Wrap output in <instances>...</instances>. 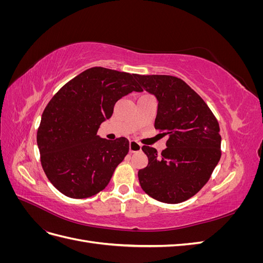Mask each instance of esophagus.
I'll return each mask as SVG.
<instances>
[{
	"label": "esophagus",
	"mask_w": 263,
	"mask_h": 263,
	"mask_svg": "<svg viewBox=\"0 0 263 263\" xmlns=\"http://www.w3.org/2000/svg\"><path fill=\"white\" fill-rule=\"evenodd\" d=\"M141 150V145L139 142L135 141V140H130L129 141V153L134 154V153H138V151Z\"/></svg>",
	"instance_id": "esophagus-1"
}]
</instances>
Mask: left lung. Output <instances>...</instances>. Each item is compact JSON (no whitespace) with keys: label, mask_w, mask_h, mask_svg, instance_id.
Instances as JSON below:
<instances>
[{"label":"left lung","mask_w":263,"mask_h":263,"mask_svg":"<svg viewBox=\"0 0 263 263\" xmlns=\"http://www.w3.org/2000/svg\"><path fill=\"white\" fill-rule=\"evenodd\" d=\"M135 78L157 98L155 128L169 136L160 155L153 147L142 146L148 165L138 171L140 186L159 202H184L208 183L219 161V124L203 99L180 78Z\"/></svg>","instance_id":"8db88e82"}]
</instances>
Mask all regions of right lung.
Masks as SVG:
<instances>
[{"instance_id": "obj_1", "label": "right lung", "mask_w": 263, "mask_h": 263, "mask_svg": "<svg viewBox=\"0 0 263 263\" xmlns=\"http://www.w3.org/2000/svg\"><path fill=\"white\" fill-rule=\"evenodd\" d=\"M141 87L135 74L90 68L73 78L47 104L37 130L41 162L47 178L68 197L85 198L104 190L129 151L125 137H99L100 125L115 103Z\"/></svg>"}]
</instances>
